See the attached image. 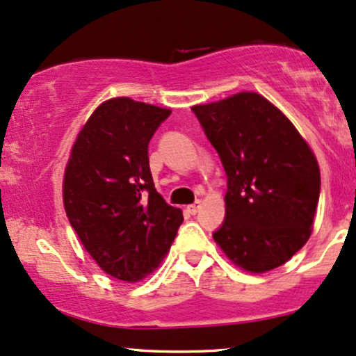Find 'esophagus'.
Listing matches in <instances>:
<instances>
[{"instance_id": "1", "label": "esophagus", "mask_w": 356, "mask_h": 356, "mask_svg": "<svg viewBox=\"0 0 356 356\" xmlns=\"http://www.w3.org/2000/svg\"><path fill=\"white\" fill-rule=\"evenodd\" d=\"M200 207H202V202H200V200H197L195 204L187 205V211H189V213H197L200 211Z\"/></svg>"}]
</instances>
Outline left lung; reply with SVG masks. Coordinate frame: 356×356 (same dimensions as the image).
<instances>
[{
  "label": "left lung",
  "instance_id": "1",
  "mask_svg": "<svg viewBox=\"0 0 356 356\" xmlns=\"http://www.w3.org/2000/svg\"><path fill=\"white\" fill-rule=\"evenodd\" d=\"M227 174L225 220L213 241L242 270L289 262L312 234L320 167L307 140L262 94L192 106Z\"/></svg>",
  "mask_w": 356,
  "mask_h": 356
}]
</instances>
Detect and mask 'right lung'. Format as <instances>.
<instances>
[{
    "label": "right lung",
    "instance_id": "right-lung-1",
    "mask_svg": "<svg viewBox=\"0 0 356 356\" xmlns=\"http://www.w3.org/2000/svg\"><path fill=\"white\" fill-rule=\"evenodd\" d=\"M169 114L131 97L104 101L81 127L64 169L71 227L94 262L127 284L159 267L184 220L149 169V140Z\"/></svg>",
    "mask_w": 356,
    "mask_h": 356
}]
</instances>
